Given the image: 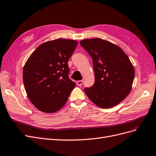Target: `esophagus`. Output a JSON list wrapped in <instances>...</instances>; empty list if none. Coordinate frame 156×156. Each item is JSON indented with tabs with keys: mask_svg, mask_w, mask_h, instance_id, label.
Listing matches in <instances>:
<instances>
[{
	"mask_svg": "<svg viewBox=\"0 0 156 156\" xmlns=\"http://www.w3.org/2000/svg\"><path fill=\"white\" fill-rule=\"evenodd\" d=\"M76 84L78 85V86H81V85L83 84V81L82 80H78V81L76 82Z\"/></svg>",
	"mask_w": 156,
	"mask_h": 156,
	"instance_id": "1",
	"label": "esophagus"
}]
</instances>
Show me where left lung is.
Returning a JSON list of instances; mask_svg holds the SVG:
<instances>
[{"mask_svg": "<svg viewBox=\"0 0 156 156\" xmlns=\"http://www.w3.org/2000/svg\"><path fill=\"white\" fill-rule=\"evenodd\" d=\"M91 56L94 83L85 93L97 106L107 109L121 102L130 93L135 76L132 63L122 48L100 38L80 41Z\"/></svg>", "mask_w": 156, "mask_h": 156, "instance_id": "left-lung-1", "label": "left lung"}]
</instances>
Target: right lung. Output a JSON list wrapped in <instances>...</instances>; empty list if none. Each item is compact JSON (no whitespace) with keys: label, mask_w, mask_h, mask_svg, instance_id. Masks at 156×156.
Instances as JSON below:
<instances>
[{"label":"right lung","mask_w":156,"mask_h":156,"mask_svg":"<svg viewBox=\"0 0 156 156\" xmlns=\"http://www.w3.org/2000/svg\"><path fill=\"white\" fill-rule=\"evenodd\" d=\"M77 41L57 39L35 50L25 63L23 78L27 96L44 113H55L66 104L76 83L69 78L68 60Z\"/></svg>","instance_id":"obj_1"}]
</instances>
